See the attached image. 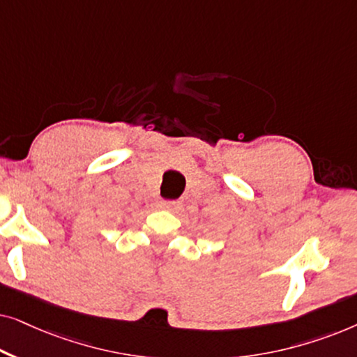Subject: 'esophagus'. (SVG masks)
Segmentation results:
<instances>
[{
    "mask_svg": "<svg viewBox=\"0 0 357 357\" xmlns=\"http://www.w3.org/2000/svg\"><path fill=\"white\" fill-rule=\"evenodd\" d=\"M160 204H162L164 209H169V211H174V209H177L180 206L178 202H172V199H169V202H162Z\"/></svg>",
    "mask_w": 357,
    "mask_h": 357,
    "instance_id": "obj_1",
    "label": "esophagus"
}]
</instances>
